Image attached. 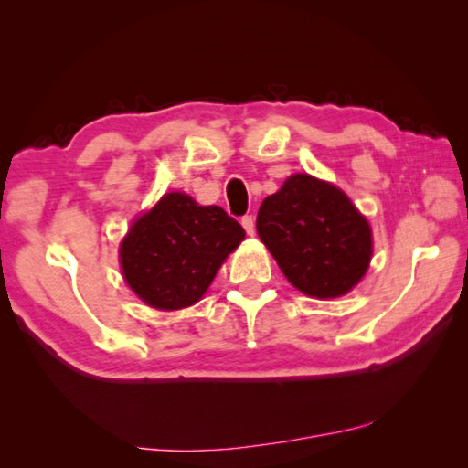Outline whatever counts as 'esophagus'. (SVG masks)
<instances>
[{"label":"esophagus","mask_w":468,"mask_h":468,"mask_svg":"<svg viewBox=\"0 0 468 468\" xmlns=\"http://www.w3.org/2000/svg\"><path fill=\"white\" fill-rule=\"evenodd\" d=\"M241 225H243L245 233H248V235H253V233H256V220H253V217H251V215H245V217L241 218Z\"/></svg>","instance_id":"esophagus-1"}]
</instances>
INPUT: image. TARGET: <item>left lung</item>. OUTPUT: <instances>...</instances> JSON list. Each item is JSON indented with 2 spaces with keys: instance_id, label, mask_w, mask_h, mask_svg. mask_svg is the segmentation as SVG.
I'll return each instance as SVG.
<instances>
[{
  "instance_id": "left-lung-1",
  "label": "left lung",
  "mask_w": 468,
  "mask_h": 468,
  "mask_svg": "<svg viewBox=\"0 0 468 468\" xmlns=\"http://www.w3.org/2000/svg\"><path fill=\"white\" fill-rule=\"evenodd\" d=\"M256 229L289 282L310 297L345 295L369 266L367 220L338 187L303 173L266 197Z\"/></svg>"
}]
</instances>
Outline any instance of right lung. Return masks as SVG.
Here are the masks:
<instances>
[{
	"label": "right lung",
	"instance_id": "add662e5",
	"mask_svg": "<svg viewBox=\"0 0 468 468\" xmlns=\"http://www.w3.org/2000/svg\"><path fill=\"white\" fill-rule=\"evenodd\" d=\"M243 237V227L223 208L173 192L132 225L120 250L122 271L148 305L181 310L204 295Z\"/></svg>",
	"mask_w": 468,
	"mask_h": 468
}]
</instances>
